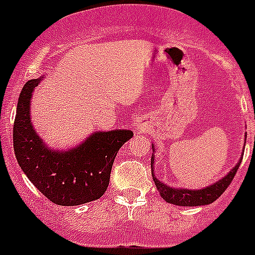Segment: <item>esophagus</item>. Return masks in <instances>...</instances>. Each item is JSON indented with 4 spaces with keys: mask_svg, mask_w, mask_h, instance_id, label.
Masks as SVG:
<instances>
[{
    "mask_svg": "<svg viewBox=\"0 0 255 255\" xmlns=\"http://www.w3.org/2000/svg\"><path fill=\"white\" fill-rule=\"evenodd\" d=\"M145 128H147V126H145V123H144V121H139V125H138V129L139 130H141V131H144V130H145Z\"/></svg>",
    "mask_w": 255,
    "mask_h": 255,
    "instance_id": "1",
    "label": "esophagus"
}]
</instances>
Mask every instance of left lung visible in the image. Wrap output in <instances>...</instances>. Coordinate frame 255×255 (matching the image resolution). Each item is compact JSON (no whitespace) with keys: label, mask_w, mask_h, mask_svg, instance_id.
<instances>
[{"label":"left lung","mask_w":255,"mask_h":255,"mask_svg":"<svg viewBox=\"0 0 255 255\" xmlns=\"http://www.w3.org/2000/svg\"><path fill=\"white\" fill-rule=\"evenodd\" d=\"M154 152V149H153ZM243 159V158H242ZM242 159L238 162L235 167L227 173L226 176L222 177V180H218L216 184L211 186H207L204 189H199V190H190V189H175L171 186L166 185L162 181H159L157 177L154 176V173L152 171L153 181H154L157 190L159 191L161 197L163 198L167 203L176 204V206L182 207H195V206H206V204L213 203L216 199L222 195L225 190L229 188V185L233 181L234 176H235L236 171L239 170V166L242 163ZM153 163H154V158L150 159V166L153 168Z\"/></svg>","instance_id":"left-lung-1"}]
</instances>
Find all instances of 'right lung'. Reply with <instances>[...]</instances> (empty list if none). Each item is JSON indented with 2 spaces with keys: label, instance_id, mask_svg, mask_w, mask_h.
<instances>
[{
  "label": "right lung",
  "instance_id": "add662e5",
  "mask_svg": "<svg viewBox=\"0 0 255 255\" xmlns=\"http://www.w3.org/2000/svg\"><path fill=\"white\" fill-rule=\"evenodd\" d=\"M40 79L22 87L13 121V150L33 185L58 206H80L97 200L110 184L112 164L131 130L97 131L73 149H49L30 123V98Z\"/></svg>",
  "mask_w": 255,
  "mask_h": 255
}]
</instances>
